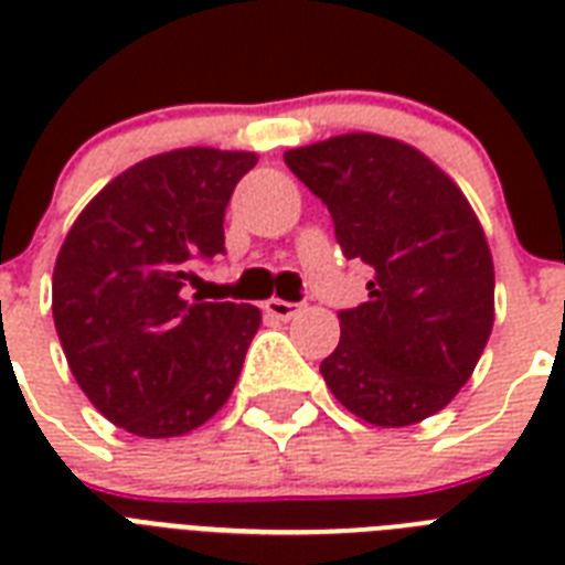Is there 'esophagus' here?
Here are the masks:
<instances>
[{
    "mask_svg": "<svg viewBox=\"0 0 565 565\" xmlns=\"http://www.w3.org/2000/svg\"><path fill=\"white\" fill-rule=\"evenodd\" d=\"M299 308H301V305H296V301H284V299L264 301V310L275 319H292L296 313H299Z\"/></svg>",
    "mask_w": 565,
    "mask_h": 565,
    "instance_id": "obj_1",
    "label": "esophagus"
}]
</instances>
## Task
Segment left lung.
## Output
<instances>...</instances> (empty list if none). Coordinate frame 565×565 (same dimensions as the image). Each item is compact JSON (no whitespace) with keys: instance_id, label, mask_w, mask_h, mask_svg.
Masks as SVG:
<instances>
[{"instance_id":"obj_1","label":"left lung","mask_w":565,"mask_h":565,"mask_svg":"<svg viewBox=\"0 0 565 565\" xmlns=\"http://www.w3.org/2000/svg\"><path fill=\"white\" fill-rule=\"evenodd\" d=\"M284 161L334 220L349 260L375 269L370 301L340 310L319 372L345 411L404 428L443 411L492 331L495 275L483 228L455 181L419 149L340 135Z\"/></svg>"}]
</instances>
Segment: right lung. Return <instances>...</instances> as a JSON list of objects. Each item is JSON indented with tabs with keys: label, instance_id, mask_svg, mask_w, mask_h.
Wrapping results in <instances>:
<instances>
[{
	"label": "right lung",
	"instance_id": "right-lung-1",
	"mask_svg": "<svg viewBox=\"0 0 565 565\" xmlns=\"http://www.w3.org/2000/svg\"><path fill=\"white\" fill-rule=\"evenodd\" d=\"M252 152L175 149L135 163L73 222L52 317L93 407L149 439L181 437L228 402L260 310L188 301L193 266L225 252V207Z\"/></svg>",
	"mask_w": 565,
	"mask_h": 565
}]
</instances>
